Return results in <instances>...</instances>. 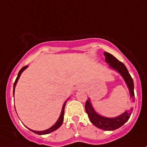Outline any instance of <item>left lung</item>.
Segmentation results:
<instances>
[{
	"label": "left lung",
	"mask_w": 147,
	"mask_h": 147,
	"mask_svg": "<svg viewBox=\"0 0 147 147\" xmlns=\"http://www.w3.org/2000/svg\"><path fill=\"white\" fill-rule=\"evenodd\" d=\"M104 55L105 56L106 63L109 64L111 68L117 71L122 77L124 80L125 81L129 90L130 100H131L132 102H134V82H133L131 75L129 73L128 69L121 62L119 61L116 57H114L110 53L105 52ZM85 110L90 118V121L95 127H98L101 129L106 130V131H112V130H115L121 127L123 124H124L128 121L131 115L133 108L131 107L129 110H126L124 113L116 117H103L99 115L95 112L92 105L90 100L88 99L85 104Z\"/></svg>",
	"instance_id": "left-lung-1"
}]
</instances>
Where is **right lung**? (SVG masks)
Here are the masks:
<instances>
[{"mask_svg":"<svg viewBox=\"0 0 147 147\" xmlns=\"http://www.w3.org/2000/svg\"><path fill=\"white\" fill-rule=\"evenodd\" d=\"M27 67H28V66L23 67V68H21V69H20V70L19 71L18 74L17 78H16V81H15V82H14V84H13V95H14V92H15V87H16V84H17L18 80L19 78H20V75H21L22 72H23V71H24L25 69H26ZM66 102H67V101L65 102L64 103V105H63V109H62V111H61V114H60L59 119H57V121H56L55 124L53 126H52L50 128L47 129H46V130H44V131H34V130L30 129H29V128H28V129H29L31 131H32V132L35 133V134H39V135H42V134H49V133L53 132V131H55L56 129H58L59 127H60V126L62 125V124H63V119H64L65 107V104H66Z\"/></svg>","mask_w":147,"mask_h":147,"instance_id":"add662e5","label":"right lung"}]
</instances>
